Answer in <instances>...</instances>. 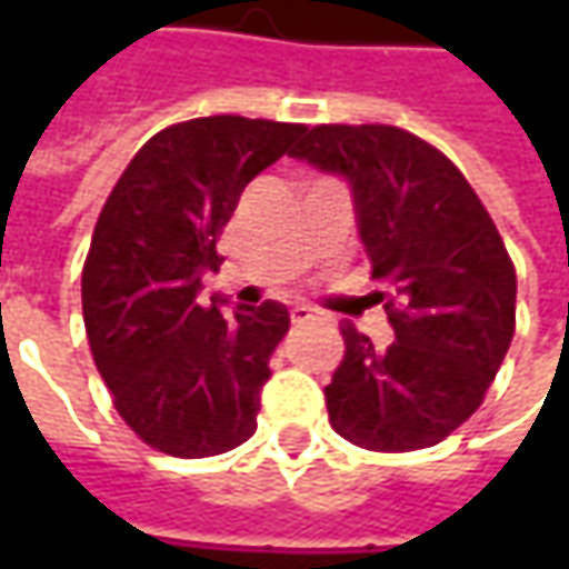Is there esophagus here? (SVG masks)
Here are the masks:
<instances>
[{"mask_svg":"<svg viewBox=\"0 0 569 569\" xmlns=\"http://www.w3.org/2000/svg\"><path fill=\"white\" fill-rule=\"evenodd\" d=\"M313 319L319 317L310 307H295V310H291V322H295V326H307V322H313Z\"/></svg>","mask_w":569,"mask_h":569,"instance_id":"34e87169","label":"esophagus"}]
</instances>
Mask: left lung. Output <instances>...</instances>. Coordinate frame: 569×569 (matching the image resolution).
<instances>
[{
    "label": "left lung",
    "instance_id": "1",
    "mask_svg": "<svg viewBox=\"0 0 569 569\" xmlns=\"http://www.w3.org/2000/svg\"><path fill=\"white\" fill-rule=\"evenodd\" d=\"M288 154L348 183L373 278L392 288L389 348L341 329L329 425L377 452L440 443L478 411L513 341L516 272L491 214L447 154L396 126L300 129Z\"/></svg>",
    "mask_w": 569,
    "mask_h": 569
}]
</instances>
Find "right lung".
Returning a JSON list of instances; mask_svg holds the SVG:
<instances>
[{
	"label": "right lung",
	"mask_w": 569,
	"mask_h": 569,
	"mask_svg": "<svg viewBox=\"0 0 569 569\" xmlns=\"http://www.w3.org/2000/svg\"><path fill=\"white\" fill-rule=\"evenodd\" d=\"M300 126L202 117L161 129L122 170L91 237L81 310L100 377L148 447L202 459L247 443L288 307L199 300L218 233L252 177L291 151Z\"/></svg>",
	"instance_id": "1"
}]
</instances>
